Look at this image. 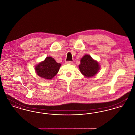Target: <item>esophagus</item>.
<instances>
[{"label": "esophagus", "mask_w": 135, "mask_h": 135, "mask_svg": "<svg viewBox=\"0 0 135 135\" xmlns=\"http://www.w3.org/2000/svg\"><path fill=\"white\" fill-rule=\"evenodd\" d=\"M65 63L67 64H72L73 63V62L72 61H66L65 62Z\"/></svg>", "instance_id": "esophagus-1"}]
</instances>
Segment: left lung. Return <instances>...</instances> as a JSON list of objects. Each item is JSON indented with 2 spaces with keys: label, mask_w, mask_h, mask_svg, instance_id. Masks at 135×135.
Masks as SVG:
<instances>
[{
  "label": "left lung",
  "mask_w": 135,
  "mask_h": 135,
  "mask_svg": "<svg viewBox=\"0 0 135 135\" xmlns=\"http://www.w3.org/2000/svg\"><path fill=\"white\" fill-rule=\"evenodd\" d=\"M80 72L85 77H90L95 76L100 69L99 63L89 55H85L80 60L79 65Z\"/></svg>",
  "instance_id": "obj_1"
}]
</instances>
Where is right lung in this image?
I'll use <instances>...</instances> for the list:
<instances>
[{"label":"right lung","mask_w":135,"mask_h":135,"mask_svg":"<svg viewBox=\"0 0 135 135\" xmlns=\"http://www.w3.org/2000/svg\"><path fill=\"white\" fill-rule=\"evenodd\" d=\"M61 64L51 57H47L35 67L37 74L42 78L51 79L58 73Z\"/></svg>","instance_id":"right-lung-1"}]
</instances>
